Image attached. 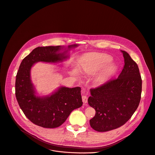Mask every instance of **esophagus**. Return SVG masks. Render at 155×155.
Here are the masks:
<instances>
[{"mask_svg": "<svg viewBox=\"0 0 155 155\" xmlns=\"http://www.w3.org/2000/svg\"><path fill=\"white\" fill-rule=\"evenodd\" d=\"M82 100H83V102L84 104H87V97L86 96V95H83L82 96Z\"/></svg>", "mask_w": 155, "mask_h": 155, "instance_id": "obj_1", "label": "esophagus"}]
</instances>
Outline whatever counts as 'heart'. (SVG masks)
Listing matches in <instances>:
<instances>
[{
	"label": "heart",
	"instance_id": "1",
	"mask_svg": "<svg viewBox=\"0 0 155 155\" xmlns=\"http://www.w3.org/2000/svg\"><path fill=\"white\" fill-rule=\"evenodd\" d=\"M111 57L101 54L91 53L85 55L80 59V71L87 75L96 74L97 80H104L114 74L116 69L114 63L111 62Z\"/></svg>",
	"mask_w": 155,
	"mask_h": 155
}]
</instances>
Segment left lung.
<instances>
[{"mask_svg": "<svg viewBox=\"0 0 155 155\" xmlns=\"http://www.w3.org/2000/svg\"><path fill=\"white\" fill-rule=\"evenodd\" d=\"M125 64L117 78L90 89L88 104L95 110L89 120L95 131L105 132L124 125L137 110L141 98L142 79L136 63L122 50Z\"/></svg>", "mask_w": 155, "mask_h": 155, "instance_id": "1", "label": "left lung"}]
</instances>
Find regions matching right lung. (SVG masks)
<instances>
[{"label": "right lung", "instance_id": "right-lung-1", "mask_svg": "<svg viewBox=\"0 0 155 155\" xmlns=\"http://www.w3.org/2000/svg\"><path fill=\"white\" fill-rule=\"evenodd\" d=\"M68 46V49L77 47ZM63 47L58 46L38 47L22 61L15 83V94L18 104L25 116L34 124L47 128H57L68 119L71 112L81 107L83 101L81 88L60 87L50 95H36L31 83L30 71L38 62L55 63L66 59L68 50L60 52Z\"/></svg>", "mask_w": 155, "mask_h": 155}]
</instances>
